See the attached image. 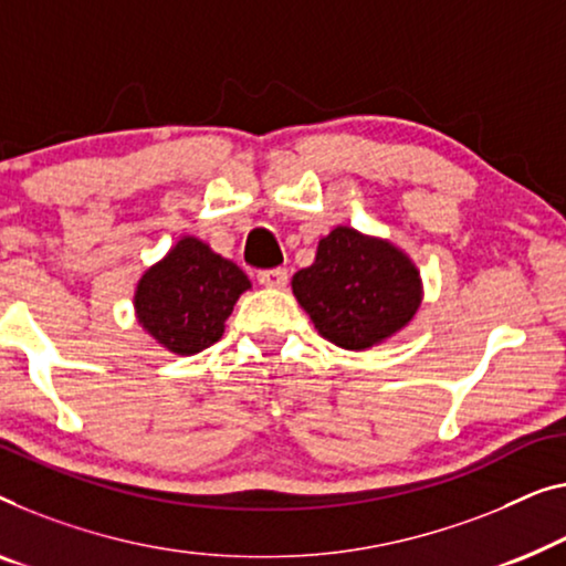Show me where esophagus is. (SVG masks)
I'll return each mask as SVG.
<instances>
[{
  "instance_id": "34e87169",
  "label": "esophagus",
  "mask_w": 566,
  "mask_h": 566,
  "mask_svg": "<svg viewBox=\"0 0 566 566\" xmlns=\"http://www.w3.org/2000/svg\"><path fill=\"white\" fill-rule=\"evenodd\" d=\"M258 283L265 285V289H285V283H289V270H283V268L260 270Z\"/></svg>"
}]
</instances>
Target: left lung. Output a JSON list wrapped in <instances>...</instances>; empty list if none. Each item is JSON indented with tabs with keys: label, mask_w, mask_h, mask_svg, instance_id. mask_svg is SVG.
<instances>
[{
	"label": "left lung",
	"mask_w": 566,
	"mask_h": 566,
	"mask_svg": "<svg viewBox=\"0 0 566 566\" xmlns=\"http://www.w3.org/2000/svg\"><path fill=\"white\" fill-rule=\"evenodd\" d=\"M291 285L318 334L355 352L408 326L423 293L419 270L403 250L352 227L322 237L314 265L298 270Z\"/></svg>",
	"instance_id": "left-lung-1"
}]
</instances>
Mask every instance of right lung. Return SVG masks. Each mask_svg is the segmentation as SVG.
Segmentation results:
<instances>
[{
    "instance_id": "add662e5",
    "label": "right lung",
    "mask_w": 566,
    "mask_h": 566,
    "mask_svg": "<svg viewBox=\"0 0 566 566\" xmlns=\"http://www.w3.org/2000/svg\"><path fill=\"white\" fill-rule=\"evenodd\" d=\"M248 289L250 277L232 260L186 234L143 273L135 314L143 329L174 355H196L222 339L224 322Z\"/></svg>"
}]
</instances>
